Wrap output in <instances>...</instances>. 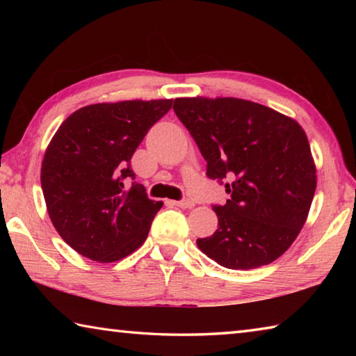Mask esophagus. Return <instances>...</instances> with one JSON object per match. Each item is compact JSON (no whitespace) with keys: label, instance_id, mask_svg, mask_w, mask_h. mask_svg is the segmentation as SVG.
Instances as JSON below:
<instances>
[{"label":"esophagus","instance_id":"34e87169","mask_svg":"<svg viewBox=\"0 0 356 356\" xmlns=\"http://www.w3.org/2000/svg\"><path fill=\"white\" fill-rule=\"evenodd\" d=\"M174 204H176V206L180 207V209H191V207H195V202H193L191 200H188V197H186V200H182V201H174Z\"/></svg>","mask_w":356,"mask_h":356}]
</instances>
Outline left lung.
Masks as SVG:
<instances>
[{
	"label": "left lung",
	"mask_w": 356,
	"mask_h": 356,
	"mask_svg": "<svg viewBox=\"0 0 356 356\" xmlns=\"http://www.w3.org/2000/svg\"><path fill=\"white\" fill-rule=\"evenodd\" d=\"M177 114L229 200L213 206L218 229L197 248L231 270H251L289 250L308 218L317 176L301 125L236 97H182Z\"/></svg>",
	"instance_id": "1"
}]
</instances>
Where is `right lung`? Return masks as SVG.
<instances>
[{
    "mask_svg": "<svg viewBox=\"0 0 356 356\" xmlns=\"http://www.w3.org/2000/svg\"><path fill=\"white\" fill-rule=\"evenodd\" d=\"M168 100H125L83 106L59 125L40 170L48 215L81 256L116 262L146 242L163 206L135 182L131 155L171 110Z\"/></svg>",
    "mask_w": 356,
    "mask_h": 356,
    "instance_id": "right-lung-1",
    "label": "right lung"
}]
</instances>
